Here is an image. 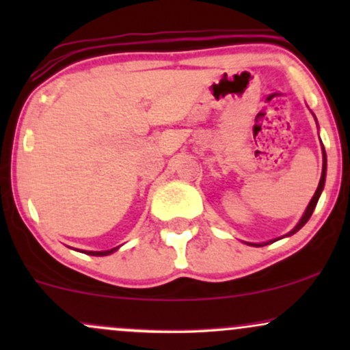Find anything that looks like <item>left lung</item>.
I'll return each instance as SVG.
<instances>
[{"label": "left lung", "instance_id": "left-lung-1", "mask_svg": "<svg viewBox=\"0 0 350 350\" xmlns=\"http://www.w3.org/2000/svg\"><path fill=\"white\" fill-rule=\"evenodd\" d=\"M323 156H324V161H323V174H321L319 186H317L316 192H314V196H312L311 202L308 204L306 211H304V214H303V217H301V220H299L298 224H296V227L293 228V230L290 232V234H286V237H290V235H293V234H296V232H298L299 228L303 227L304 224L308 222V220H309V217L312 215V212H314V207H316L317 200H319V196H321V192H323V189H324V183H326V151H324V146H323ZM252 245H253V247H262V245H260V243H252Z\"/></svg>", "mask_w": 350, "mask_h": 350}]
</instances>
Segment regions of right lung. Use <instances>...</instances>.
<instances>
[{
	"mask_svg": "<svg viewBox=\"0 0 350 350\" xmlns=\"http://www.w3.org/2000/svg\"><path fill=\"white\" fill-rule=\"evenodd\" d=\"M118 250V247L111 248V250H105V252H85L87 255H92V256H105V255H110V253H113Z\"/></svg>",
	"mask_w": 350,
	"mask_h": 350,
	"instance_id": "1",
	"label": "right lung"
}]
</instances>
